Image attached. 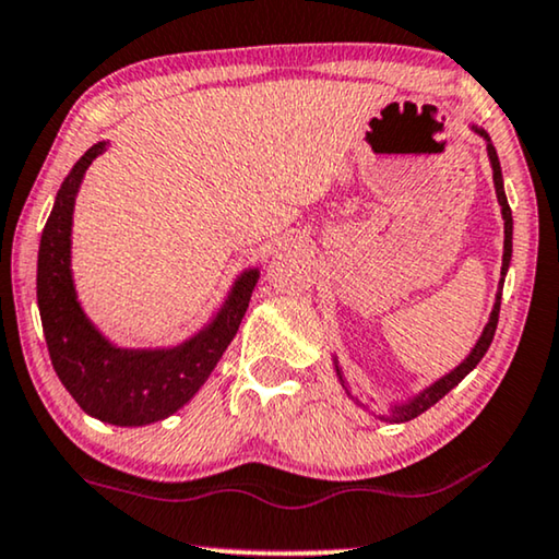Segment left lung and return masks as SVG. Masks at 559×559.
Wrapping results in <instances>:
<instances>
[{
	"label": "left lung",
	"instance_id": "1",
	"mask_svg": "<svg viewBox=\"0 0 559 559\" xmlns=\"http://www.w3.org/2000/svg\"><path fill=\"white\" fill-rule=\"evenodd\" d=\"M476 133H481V136L486 139V152H489V162H491V169H493V187H497V200L501 204V215H504V258H501V276H507L509 271V261H512V207H509L507 202V194H504V179H501V167H499V156H497V148H493L489 133H486L484 129H476ZM501 288H504V278H501L499 283V294H497V304H493L491 309V317H489V324L484 326V334L478 336L476 347L471 349V355L461 361L459 367L451 369L445 377H440L438 382L430 384V388H426L420 392L418 397L407 400L405 405H395L390 411V415H382V420H392V423H405V420H413L418 418L420 413H426L428 407H433L440 397H445L448 392H451L455 384H459L463 377H466L471 369H474L478 361L484 359L486 349L491 347V340H493V332H497V324H499V306H501ZM336 374H340V367H336Z\"/></svg>",
	"mask_w": 559,
	"mask_h": 559
}]
</instances>
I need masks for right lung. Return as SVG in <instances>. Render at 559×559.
<instances>
[{
    "label": "right lung",
    "mask_w": 559,
    "mask_h": 559,
    "mask_svg": "<svg viewBox=\"0 0 559 559\" xmlns=\"http://www.w3.org/2000/svg\"><path fill=\"white\" fill-rule=\"evenodd\" d=\"M106 141L93 144L66 177L47 217L37 253V306L52 367L78 405L111 426H148L190 403L246 317L258 271L250 269L192 340L171 349L114 347L85 317L70 273V227L85 169Z\"/></svg>",
    "instance_id": "1"
}]
</instances>
